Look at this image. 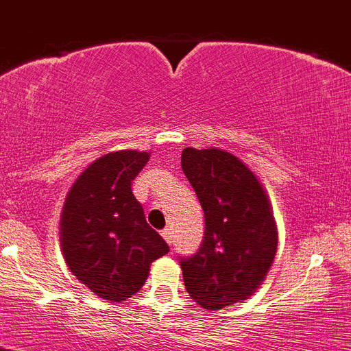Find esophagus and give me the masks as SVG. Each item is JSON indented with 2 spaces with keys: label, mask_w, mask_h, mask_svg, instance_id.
I'll return each instance as SVG.
<instances>
[{
  "label": "esophagus",
  "mask_w": 351,
  "mask_h": 351,
  "mask_svg": "<svg viewBox=\"0 0 351 351\" xmlns=\"http://www.w3.org/2000/svg\"><path fill=\"white\" fill-rule=\"evenodd\" d=\"M162 237H164V240L167 241L169 245H172V231L169 230V228H165V230H162Z\"/></svg>",
  "instance_id": "esophagus-1"
}]
</instances>
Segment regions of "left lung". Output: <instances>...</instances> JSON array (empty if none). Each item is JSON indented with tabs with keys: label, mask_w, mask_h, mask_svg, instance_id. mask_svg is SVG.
Here are the masks:
<instances>
[{
	"label": "left lung",
	"mask_w": 351,
	"mask_h": 351,
	"mask_svg": "<svg viewBox=\"0 0 351 351\" xmlns=\"http://www.w3.org/2000/svg\"><path fill=\"white\" fill-rule=\"evenodd\" d=\"M182 171L204 211L196 254L179 256L187 294L204 309L252 295L277 252V226L254 172L218 149H184Z\"/></svg>",
	"instance_id": "obj_1"
}]
</instances>
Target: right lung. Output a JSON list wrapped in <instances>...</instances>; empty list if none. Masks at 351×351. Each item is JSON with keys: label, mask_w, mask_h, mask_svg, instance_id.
<instances>
[{"label": "right lung", "mask_w": 351, "mask_h": 351, "mask_svg": "<svg viewBox=\"0 0 351 351\" xmlns=\"http://www.w3.org/2000/svg\"><path fill=\"white\" fill-rule=\"evenodd\" d=\"M150 155L113 152L72 186L62 213V250L71 272L101 299L120 302L142 289L149 267L169 252L132 193Z\"/></svg>", "instance_id": "1"}]
</instances>
